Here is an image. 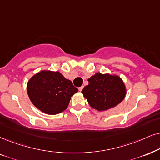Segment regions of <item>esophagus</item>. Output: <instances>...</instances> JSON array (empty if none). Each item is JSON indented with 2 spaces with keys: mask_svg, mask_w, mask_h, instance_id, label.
Here are the masks:
<instances>
[{
  "mask_svg": "<svg viewBox=\"0 0 160 160\" xmlns=\"http://www.w3.org/2000/svg\"><path fill=\"white\" fill-rule=\"evenodd\" d=\"M82 88H83V86H80V87H79L78 88V90L80 91V92H82Z\"/></svg>",
  "mask_w": 160,
  "mask_h": 160,
  "instance_id": "34e87169",
  "label": "esophagus"
}]
</instances>
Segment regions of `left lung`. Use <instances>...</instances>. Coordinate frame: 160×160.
<instances>
[{
    "instance_id": "obj_1",
    "label": "left lung",
    "mask_w": 160,
    "mask_h": 160,
    "mask_svg": "<svg viewBox=\"0 0 160 160\" xmlns=\"http://www.w3.org/2000/svg\"><path fill=\"white\" fill-rule=\"evenodd\" d=\"M88 81V85L84 87L82 93L90 106L99 112L114 108L125 98L126 87L117 74L98 72Z\"/></svg>"
}]
</instances>
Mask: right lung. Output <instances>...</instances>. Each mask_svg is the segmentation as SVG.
I'll return each mask as SVG.
<instances>
[{
    "mask_svg": "<svg viewBox=\"0 0 160 160\" xmlns=\"http://www.w3.org/2000/svg\"><path fill=\"white\" fill-rule=\"evenodd\" d=\"M28 96L38 109L54 115L65 111L71 98L78 92L71 80L59 72L42 70L29 79L26 86Z\"/></svg>",
    "mask_w": 160,
    "mask_h": 160,
    "instance_id": "obj_1",
    "label": "right lung"
}]
</instances>
